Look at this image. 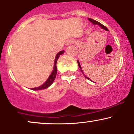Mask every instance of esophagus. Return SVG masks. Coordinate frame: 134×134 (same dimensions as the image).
<instances>
[{
  "label": "esophagus",
  "mask_w": 134,
  "mask_h": 134,
  "mask_svg": "<svg viewBox=\"0 0 134 134\" xmlns=\"http://www.w3.org/2000/svg\"><path fill=\"white\" fill-rule=\"evenodd\" d=\"M74 42L73 40H69L68 41H67V44H72Z\"/></svg>",
  "instance_id": "34e87169"
}]
</instances>
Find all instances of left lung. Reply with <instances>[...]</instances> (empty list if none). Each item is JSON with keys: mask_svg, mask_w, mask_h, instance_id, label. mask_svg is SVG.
Wrapping results in <instances>:
<instances>
[{"mask_svg": "<svg viewBox=\"0 0 134 134\" xmlns=\"http://www.w3.org/2000/svg\"><path fill=\"white\" fill-rule=\"evenodd\" d=\"M88 19H89V21H91V22L92 23H93V24H98V25L100 26H101V27H102L103 29H104V30H106V31H108V29L107 28V27H106V26H104V25H103V24H101V23H99V22H98V21H95V20H94V19H91V18H88ZM77 63H78V65H79V67L80 69H81V72H82V68H81V65H80V64H79V61H78V60H77ZM82 73H83V72H82ZM85 77H86V78H87V79H90V78H88V77H86V76H85Z\"/></svg>", "mask_w": 134, "mask_h": 134, "instance_id": "8db88e82", "label": "left lung"}]
</instances>
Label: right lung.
Listing matches in <instances>:
<instances>
[{
  "instance_id": "1",
  "label": "right lung",
  "mask_w": 134,
  "mask_h": 134,
  "mask_svg": "<svg viewBox=\"0 0 134 134\" xmlns=\"http://www.w3.org/2000/svg\"><path fill=\"white\" fill-rule=\"evenodd\" d=\"M64 53V51H60V52H58L57 55L56 57H55V63H54V67H53V72H52V74H50V76H49V77L48 78V79L43 84L40 86L37 87H34V88H32V90H44V89H47L50 86V85L53 83V81L56 77V75H57V62L58 58H59L60 55L63 54Z\"/></svg>"
}]
</instances>
